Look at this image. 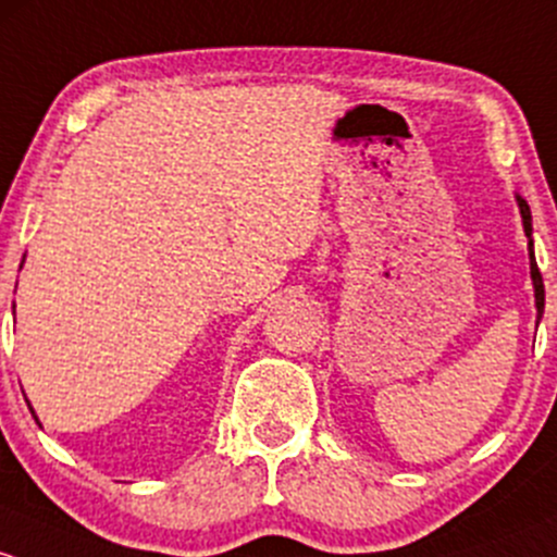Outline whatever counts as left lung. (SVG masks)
I'll use <instances>...</instances> for the list:
<instances>
[{"mask_svg": "<svg viewBox=\"0 0 557 557\" xmlns=\"http://www.w3.org/2000/svg\"><path fill=\"white\" fill-rule=\"evenodd\" d=\"M515 200H518V209H520V216H523V231H525V238H529V260H531V281H534V302H536V324L542 321V313H544V281H542V273H539V265H536V257H534V225H531V209L529 203H525L520 195H515Z\"/></svg>", "mask_w": 557, "mask_h": 557, "instance_id": "left-lung-1", "label": "left lung"}]
</instances>
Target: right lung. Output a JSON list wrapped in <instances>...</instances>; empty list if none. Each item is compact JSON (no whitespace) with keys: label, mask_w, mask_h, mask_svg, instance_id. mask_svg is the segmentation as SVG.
I'll use <instances>...</instances> for the list:
<instances>
[{"label":"right lung","mask_w":557,"mask_h":557,"mask_svg":"<svg viewBox=\"0 0 557 557\" xmlns=\"http://www.w3.org/2000/svg\"><path fill=\"white\" fill-rule=\"evenodd\" d=\"M32 416H34V410H32ZM34 418H37V416H34ZM39 423V421H37Z\"/></svg>","instance_id":"1"}]
</instances>
